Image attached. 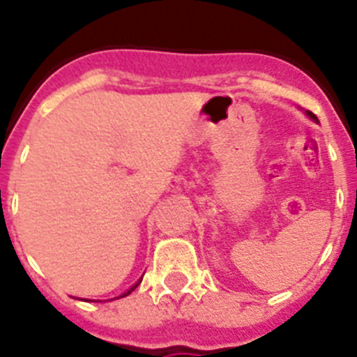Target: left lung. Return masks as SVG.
Here are the masks:
<instances>
[{
    "label": "left lung",
    "instance_id": "left-lung-1",
    "mask_svg": "<svg viewBox=\"0 0 357 357\" xmlns=\"http://www.w3.org/2000/svg\"><path fill=\"white\" fill-rule=\"evenodd\" d=\"M307 115H310V117L313 119V121H319V119H317V115H314V114H311V112H307Z\"/></svg>",
    "mask_w": 357,
    "mask_h": 357
}]
</instances>
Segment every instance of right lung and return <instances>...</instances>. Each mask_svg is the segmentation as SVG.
I'll use <instances>...</instances> for the list:
<instances>
[{
    "label": "right lung",
    "mask_w": 357,
    "mask_h": 357,
    "mask_svg": "<svg viewBox=\"0 0 357 357\" xmlns=\"http://www.w3.org/2000/svg\"><path fill=\"white\" fill-rule=\"evenodd\" d=\"M137 287H139V282H137V284H135V287H131V288H130V290H128V291H126V294H123V295H121V297H126V295H130V294H131V291H133V290H135V288H137Z\"/></svg>",
    "instance_id": "1"
}]
</instances>
